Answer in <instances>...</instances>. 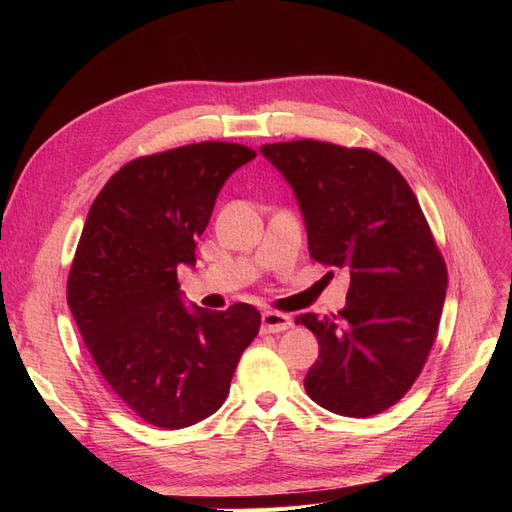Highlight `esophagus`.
<instances>
[{
  "mask_svg": "<svg viewBox=\"0 0 512 512\" xmlns=\"http://www.w3.org/2000/svg\"><path fill=\"white\" fill-rule=\"evenodd\" d=\"M262 322V333H282L292 327V320L286 314L280 312H265L260 318Z\"/></svg>",
  "mask_w": 512,
  "mask_h": 512,
  "instance_id": "1",
  "label": "esophagus"
}]
</instances>
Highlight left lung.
<instances>
[{
    "label": "left lung",
    "instance_id": "1",
    "mask_svg": "<svg viewBox=\"0 0 512 512\" xmlns=\"http://www.w3.org/2000/svg\"><path fill=\"white\" fill-rule=\"evenodd\" d=\"M297 198L309 256L350 269L344 309L297 316L318 339L305 391L365 418L404 397L438 333L448 275L421 205L399 170L367 149L320 141L262 145Z\"/></svg>",
    "mask_w": 512,
    "mask_h": 512
}]
</instances>
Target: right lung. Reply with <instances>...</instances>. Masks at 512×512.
Here are the masks:
<instances>
[{"instance_id": "obj_1", "label": "right lung", "mask_w": 512, "mask_h": 512, "mask_svg": "<svg viewBox=\"0 0 512 512\" xmlns=\"http://www.w3.org/2000/svg\"><path fill=\"white\" fill-rule=\"evenodd\" d=\"M256 158L235 143H198L121 166L91 205L68 277V305L113 393L143 421L190 427L218 410L258 309L188 307L179 265H196L226 179Z\"/></svg>"}]
</instances>
